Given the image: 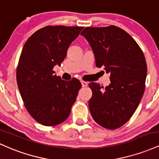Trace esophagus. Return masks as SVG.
I'll return each instance as SVG.
<instances>
[{
	"mask_svg": "<svg viewBox=\"0 0 159 159\" xmlns=\"http://www.w3.org/2000/svg\"><path fill=\"white\" fill-rule=\"evenodd\" d=\"M81 84H82V87H87V84H87V82L82 81H81Z\"/></svg>",
	"mask_w": 159,
	"mask_h": 159,
	"instance_id": "1",
	"label": "esophagus"
}]
</instances>
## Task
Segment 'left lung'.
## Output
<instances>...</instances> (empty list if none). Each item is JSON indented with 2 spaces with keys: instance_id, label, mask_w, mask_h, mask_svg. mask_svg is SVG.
I'll return each instance as SVG.
<instances>
[{
  "instance_id": "obj_1",
  "label": "left lung",
  "mask_w": 159,
  "mask_h": 159,
  "mask_svg": "<svg viewBox=\"0 0 159 159\" xmlns=\"http://www.w3.org/2000/svg\"><path fill=\"white\" fill-rule=\"evenodd\" d=\"M81 35L93 51L96 66L111 74L105 88L89 84L90 114L101 126L118 129L132 117L145 90L147 66L143 51L127 32L114 25L85 27Z\"/></svg>"
}]
</instances>
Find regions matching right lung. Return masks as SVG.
Instances as JSON below:
<instances>
[{
	"label": "right lung",
	"mask_w": 159,
	"mask_h": 159,
	"mask_svg": "<svg viewBox=\"0 0 159 159\" xmlns=\"http://www.w3.org/2000/svg\"><path fill=\"white\" fill-rule=\"evenodd\" d=\"M83 27H44L32 34L20 55L16 80L25 108L36 122L54 126L68 118L81 87L79 80L65 81L54 75L69 46Z\"/></svg>",
	"instance_id": "obj_1"
}]
</instances>
